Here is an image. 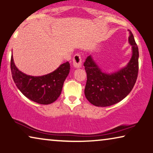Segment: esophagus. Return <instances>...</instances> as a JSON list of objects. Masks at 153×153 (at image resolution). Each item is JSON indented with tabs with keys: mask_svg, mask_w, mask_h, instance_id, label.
<instances>
[{
	"mask_svg": "<svg viewBox=\"0 0 153 153\" xmlns=\"http://www.w3.org/2000/svg\"><path fill=\"white\" fill-rule=\"evenodd\" d=\"M74 66L76 68H80L82 67V56L81 54L76 53L73 58Z\"/></svg>",
	"mask_w": 153,
	"mask_h": 153,
	"instance_id": "obj_1",
	"label": "esophagus"
}]
</instances>
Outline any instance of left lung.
<instances>
[{"label": "left lung", "instance_id": "1", "mask_svg": "<svg viewBox=\"0 0 153 153\" xmlns=\"http://www.w3.org/2000/svg\"><path fill=\"white\" fill-rule=\"evenodd\" d=\"M128 31L133 55L126 67L107 74L102 71L91 56L84 63L87 75L84 94L93 105L101 107L113 105L125 98L135 85L139 71V50L133 33Z\"/></svg>", "mask_w": 153, "mask_h": 153}]
</instances>
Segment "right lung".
Listing matches in <instances>:
<instances>
[{
  "label": "right lung",
  "mask_w": 153,
  "mask_h": 153,
  "mask_svg": "<svg viewBox=\"0 0 153 153\" xmlns=\"http://www.w3.org/2000/svg\"><path fill=\"white\" fill-rule=\"evenodd\" d=\"M11 71L16 85L22 94L31 101L49 104L61 94L65 79L69 74L70 64H62L56 70L42 76H31L20 71L11 57Z\"/></svg>",
  "instance_id": "obj_1"
}]
</instances>
